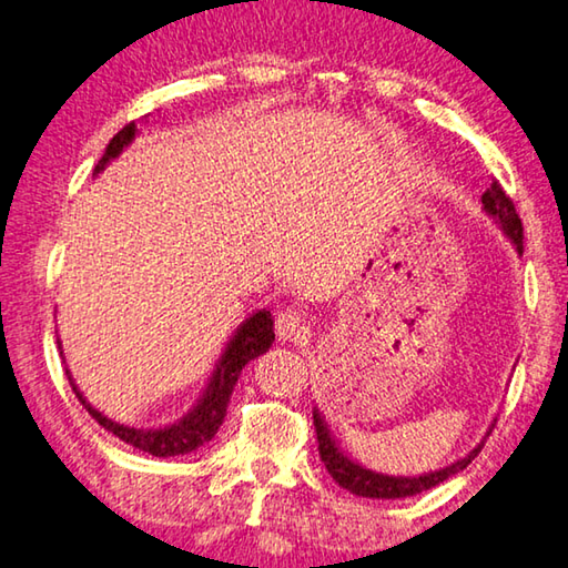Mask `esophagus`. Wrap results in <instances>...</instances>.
Wrapping results in <instances>:
<instances>
[{
	"instance_id": "esophagus-1",
	"label": "esophagus",
	"mask_w": 568,
	"mask_h": 568,
	"mask_svg": "<svg viewBox=\"0 0 568 568\" xmlns=\"http://www.w3.org/2000/svg\"><path fill=\"white\" fill-rule=\"evenodd\" d=\"M275 331L283 341H298L305 333V318L293 308L281 311L275 318Z\"/></svg>"
}]
</instances>
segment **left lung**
<instances>
[{
    "mask_svg": "<svg viewBox=\"0 0 568 568\" xmlns=\"http://www.w3.org/2000/svg\"><path fill=\"white\" fill-rule=\"evenodd\" d=\"M483 212L488 214L490 220L503 230V235L510 240V245L516 247L518 255H524V224H520V217L516 214V206H513L510 196L503 192V186L498 182H493L488 192L483 194ZM313 425H316V435H318V453L321 460L326 465V470L333 480H336L341 488H346L348 493L362 495V498H382V500H394V498H409V495L425 493L435 485L445 483L447 478H453L460 470H465L470 465L478 453L483 449V443L478 447H473L470 453L460 460L449 463L439 470H429L422 475H384L376 470H368L362 463L351 460V457L338 447L336 439H333L331 429L323 419V414L318 407L313 409ZM495 427V425H490ZM490 435V429L485 432V437Z\"/></svg>",
    "mask_w": 568,
    "mask_h": 568,
    "instance_id": "left-lung-1",
    "label": "left lung"
}]
</instances>
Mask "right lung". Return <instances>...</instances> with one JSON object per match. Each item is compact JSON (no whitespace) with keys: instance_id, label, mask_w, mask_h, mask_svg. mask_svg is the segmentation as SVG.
I'll return each mask as SVG.
<instances>
[{"instance_id":"right-lung-1","label":"right lung","mask_w":568,"mask_h":568,"mask_svg":"<svg viewBox=\"0 0 568 568\" xmlns=\"http://www.w3.org/2000/svg\"><path fill=\"white\" fill-rule=\"evenodd\" d=\"M136 133H139L136 123L123 125V129L115 133L111 143L105 146V154L101 161H98L93 176L101 174V171L111 164V161L119 156L125 146H131V141L136 139ZM273 341H275V333H273V316H270V311L263 308L252 313V316L242 321L237 331L232 333L230 344L224 346L220 362L214 366L210 382H206L202 397L196 399L194 407L189 409L182 419H176L174 425L156 427V429L125 427L121 422H113L111 417H105L103 412H98L93 404L83 397V392H80L78 384L73 382L70 368H65V374L70 384H73L75 397L83 402V407L88 409L90 417H93L103 429L113 432L115 437L123 439L125 445L156 457L189 455L217 435V429L224 422V414H227V404L232 397V389H235L237 384L240 372L245 368L247 362H252V358L265 354V351L273 346ZM58 346H60V338H58ZM60 356H62V346H60Z\"/></svg>"}]
</instances>
